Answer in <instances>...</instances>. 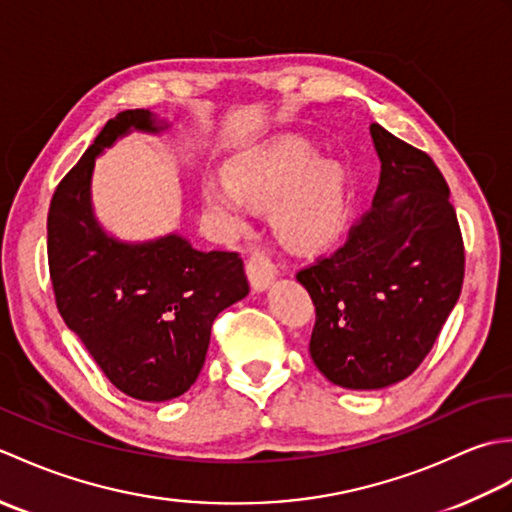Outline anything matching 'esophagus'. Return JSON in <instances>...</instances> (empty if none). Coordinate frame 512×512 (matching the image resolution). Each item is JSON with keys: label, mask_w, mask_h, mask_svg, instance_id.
Here are the masks:
<instances>
[{"label": "esophagus", "mask_w": 512, "mask_h": 512, "mask_svg": "<svg viewBox=\"0 0 512 512\" xmlns=\"http://www.w3.org/2000/svg\"><path fill=\"white\" fill-rule=\"evenodd\" d=\"M246 273L250 279V286L255 290H268L273 286V281L277 279V268L273 264V259H270L264 250H253L248 257V264H246Z\"/></svg>", "instance_id": "1"}]
</instances>
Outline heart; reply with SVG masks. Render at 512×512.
<instances>
[{"label": "heart", "mask_w": 512, "mask_h": 512, "mask_svg": "<svg viewBox=\"0 0 512 512\" xmlns=\"http://www.w3.org/2000/svg\"><path fill=\"white\" fill-rule=\"evenodd\" d=\"M200 198L231 233L248 226V204L270 206V222L286 244L317 248L343 220L345 171L332 158L317 160L310 140L290 136L235 156L226 180H202Z\"/></svg>", "instance_id": "obj_1"}]
</instances>
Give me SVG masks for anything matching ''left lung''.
I'll return each instance as SVG.
<instances>
[{
  "mask_svg": "<svg viewBox=\"0 0 512 512\" xmlns=\"http://www.w3.org/2000/svg\"><path fill=\"white\" fill-rule=\"evenodd\" d=\"M380 180L345 244L297 273L317 321L310 356L330 383L383 389L416 372L460 299L464 244L447 180L424 151L369 125Z\"/></svg>",
  "mask_w": 512,
  "mask_h": 512,
  "instance_id": "obj_1",
  "label": "left lung"
}]
</instances>
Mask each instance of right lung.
<instances>
[{
  "label": "right lung",
  "instance_id": "add662e5",
  "mask_svg": "<svg viewBox=\"0 0 512 512\" xmlns=\"http://www.w3.org/2000/svg\"><path fill=\"white\" fill-rule=\"evenodd\" d=\"M169 129L149 110H125L101 129L52 195L48 264L65 325L123 394L182 396L204 365L217 314L248 295L237 253L193 248L169 233L123 242L96 220L94 162L129 132Z\"/></svg>",
  "mask_w": 512,
  "mask_h": 512
}]
</instances>
